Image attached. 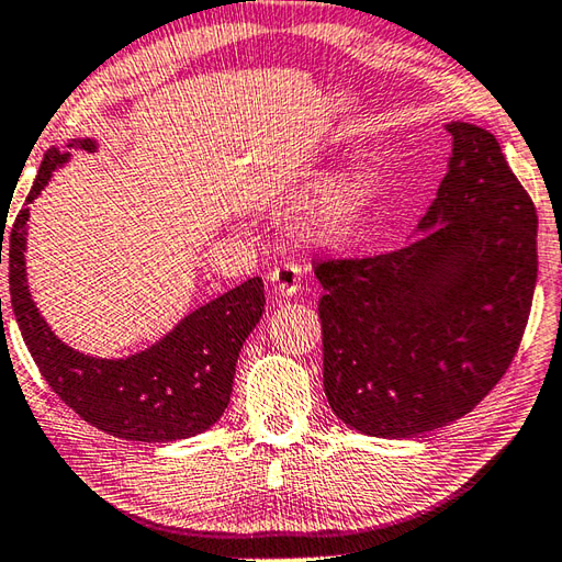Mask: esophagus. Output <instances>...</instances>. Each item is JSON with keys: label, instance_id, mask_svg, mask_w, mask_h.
<instances>
[{"label": "esophagus", "instance_id": "esophagus-1", "mask_svg": "<svg viewBox=\"0 0 562 562\" xmlns=\"http://www.w3.org/2000/svg\"><path fill=\"white\" fill-rule=\"evenodd\" d=\"M270 286L280 296H292L302 290V268L292 260H284L278 268L270 270Z\"/></svg>", "mask_w": 562, "mask_h": 562}]
</instances>
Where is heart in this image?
<instances>
[{
	"label": "heart",
	"mask_w": 562,
	"mask_h": 562,
	"mask_svg": "<svg viewBox=\"0 0 562 562\" xmlns=\"http://www.w3.org/2000/svg\"><path fill=\"white\" fill-rule=\"evenodd\" d=\"M378 179L369 167H357L333 181L321 199L308 207L304 217V232L321 244H335L345 239L359 222L367 217L375 201Z\"/></svg>",
	"instance_id": "1"
}]
</instances>
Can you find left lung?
<instances>
[{
    "label": "left lung",
    "mask_w": 562,
    "mask_h": 562,
    "mask_svg": "<svg viewBox=\"0 0 562 562\" xmlns=\"http://www.w3.org/2000/svg\"><path fill=\"white\" fill-rule=\"evenodd\" d=\"M452 155L422 237L316 263L323 387L337 419L412 438L472 412L510 367L537 286V207L498 140L450 122Z\"/></svg>",
    "instance_id": "left-lung-1"
}]
</instances>
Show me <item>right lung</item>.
Instances as JSON below:
<instances>
[{
  "mask_svg": "<svg viewBox=\"0 0 562 562\" xmlns=\"http://www.w3.org/2000/svg\"><path fill=\"white\" fill-rule=\"evenodd\" d=\"M69 148L93 153V138H74ZM69 160V153L49 148L43 158L25 205L47 187L52 172ZM21 207L14 227L0 237L9 263L11 308L47 385L57 397L104 434L169 442L199 436L227 409L234 369L241 345L266 311L263 280L251 278L234 290L191 311L160 342L126 359H98L64 345L33 304L25 282V222Z\"/></svg>",
  "mask_w": 562,
  "mask_h": 562,
  "instance_id": "right-lung-1",
  "label": "right lung"
}]
</instances>
